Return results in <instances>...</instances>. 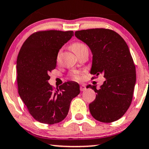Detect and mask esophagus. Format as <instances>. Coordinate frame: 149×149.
I'll list each match as a JSON object with an SVG mask.
<instances>
[{
    "label": "esophagus",
    "mask_w": 149,
    "mask_h": 149,
    "mask_svg": "<svg viewBox=\"0 0 149 149\" xmlns=\"http://www.w3.org/2000/svg\"><path fill=\"white\" fill-rule=\"evenodd\" d=\"M86 89V86L85 85H81L80 86V90L81 91H85Z\"/></svg>",
    "instance_id": "34e87169"
}]
</instances>
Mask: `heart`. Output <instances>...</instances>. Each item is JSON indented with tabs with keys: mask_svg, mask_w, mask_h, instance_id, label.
<instances>
[{
	"mask_svg": "<svg viewBox=\"0 0 149 149\" xmlns=\"http://www.w3.org/2000/svg\"><path fill=\"white\" fill-rule=\"evenodd\" d=\"M86 48H87V47L85 44L79 42L74 43L71 46V49L77 55H78L81 51H83V49ZM71 76L75 80H80L81 79V72L80 71H73L72 74H71Z\"/></svg>",
	"mask_w": 149,
	"mask_h": 149,
	"instance_id": "obj_1",
	"label": "heart"
}]
</instances>
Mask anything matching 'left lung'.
<instances>
[{
    "instance_id": "obj_1",
    "label": "left lung",
    "mask_w": 149,
    "mask_h": 149,
    "mask_svg": "<svg viewBox=\"0 0 149 149\" xmlns=\"http://www.w3.org/2000/svg\"><path fill=\"white\" fill-rule=\"evenodd\" d=\"M77 38L89 46L93 55L90 73L103 74L105 81L89 104L93 117L110 123L122 118L132 102L136 83V70L128 46L119 34L110 29L97 28L75 31Z\"/></svg>"
}]
</instances>
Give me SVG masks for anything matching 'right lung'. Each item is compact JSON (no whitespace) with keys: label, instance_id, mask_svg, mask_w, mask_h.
I'll return each mask as SVG.
<instances>
[{"label":"right lung","instance_id":"add662e5","mask_svg":"<svg viewBox=\"0 0 149 149\" xmlns=\"http://www.w3.org/2000/svg\"><path fill=\"white\" fill-rule=\"evenodd\" d=\"M72 31H38L23 43L17 60L19 96L34 119L54 124L66 117L71 101L80 93L77 82L68 81L53 91L49 72L56 66L60 49L68 42Z\"/></svg>","mask_w":149,"mask_h":149}]
</instances>
